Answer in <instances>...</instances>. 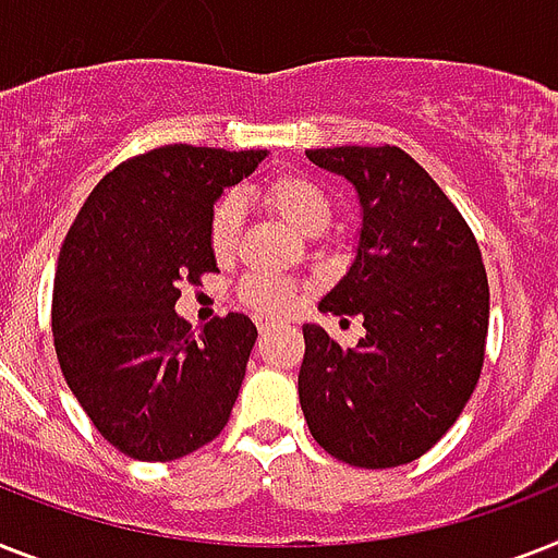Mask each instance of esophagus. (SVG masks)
Masks as SVG:
<instances>
[{
	"instance_id": "1",
	"label": "esophagus",
	"mask_w": 558,
	"mask_h": 558,
	"mask_svg": "<svg viewBox=\"0 0 558 558\" xmlns=\"http://www.w3.org/2000/svg\"><path fill=\"white\" fill-rule=\"evenodd\" d=\"M255 324H257V329H260V332H269V329H275V326H278V320L264 318V315H260V318H255Z\"/></svg>"
}]
</instances>
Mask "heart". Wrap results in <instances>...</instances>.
Returning a JSON list of instances; mask_svg holds the SVG:
<instances>
[{
  "label": "heart",
  "mask_w": 558,
  "mask_h": 558,
  "mask_svg": "<svg viewBox=\"0 0 558 558\" xmlns=\"http://www.w3.org/2000/svg\"><path fill=\"white\" fill-rule=\"evenodd\" d=\"M264 201L275 215L283 217L301 234H320L332 217L329 194L310 177L283 174L271 180L264 189ZM240 229H243V201L238 194H226L208 215V246L217 260H229L234 255ZM240 298L252 310L280 315L292 306L298 289L292 280L275 278V275H248L240 287Z\"/></svg>",
  "instance_id": "obj_1"
}]
</instances>
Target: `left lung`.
Returning <instances> with one entry per match:
<instances>
[{
    "label": "left lung",
    "mask_w": 558,
    "mask_h": 558,
    "mask_svg": "<svg viewBox=\"0 0 558 558\" xmlns=\"http://www.w3.org/2000/svg\"><path fill=\"white\" fill-rule=\"evenodd\" d=\"M352 183L361 206L355 257L318 310L361 315L364 338L343 350L303 324L298 373L312 438L352 468L410 464L456 424L484 364L490 289L459 208L396 146L306 151Z\"/></svg>",
    "instance_id": "1"
}]
</instances>
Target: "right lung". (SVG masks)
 Masks as SVG:
<instances>
[{"label":"right lung","instance_id":"right-lung-1","mask_svg":"<svg viewBox=\"0 0 558 558\" xmlns=\"http://www.w3.org/2000/svg\"><path fill=\"white\" fill-rule=\"evenodd\" d=\"M266 151L162 146L125 160L80 208L53 278V347L94 427L137 461L201 450L232 415L255 324L229 312L192 332L180 283L217 269L208 215Z\"/></svg>","mask_w":558,"mask_h":558}]
</instances>
